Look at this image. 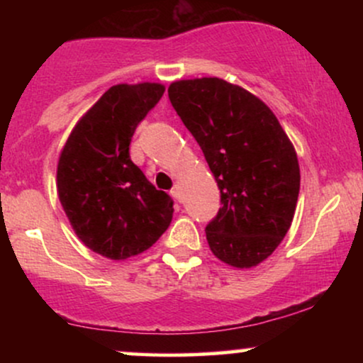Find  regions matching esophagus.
Wrapping results in <instances>:
<instances>
[{
  "instance_id": "esophagus-1",
  "label": "esophagus",
  "mask_w": 363,
  "mask_h": 363,
  "mask_svg": "<svg viewBox=\"0 0 363 363\" xmlns=\"http://www.w3.org/2000/svg\"><path fill=\"white\" fill-rule=\"evenodd\" d=\"M170 194H172L174 198L177 199V201H181V199H182V191H181V186H179V184L174 186V187H172V191H170Z\"/></svg>"
}]
</instances>
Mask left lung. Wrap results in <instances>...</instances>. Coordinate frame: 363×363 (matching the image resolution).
I'll return each mask as SVG.
<instances>
[{
	"instance_id": "1",
	"label": "left lung",
	"mask_w": 363,
	"mask_h": 363,
	"mask_svg": "<svg viewBox=\"0 0 363 363\" xmlns=\"http://www.w3.org/2000/svg\"><path fill=\"white\" fill-rule=\"evenodd\" d=\"M169 99L203 150L222 208L206 225L220 261L252 268L289 232L301 189L297 153L256 95L220 78L174 82Z\"/></svg>"
}]
</instances>
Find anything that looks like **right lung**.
<instances>
[{
	"label": "right lung",
	"mask_w": 363,
	"mask_h": 363,
	"mask_svg": "<svg viewBox=\"0 0 363 363\" xmlns=\"http://www.w3.org/2000/svg\"><path fill=\"white\" fill-rule=\"evenodd\" d=\"M164 91L158 83L111 86L61 152L57 194L65 213L82 242L109 259L147 251L172 220V198L129 157L136 128Z\"/></svg>",
	"instance_id": "add662e5"
}]
</instances>
